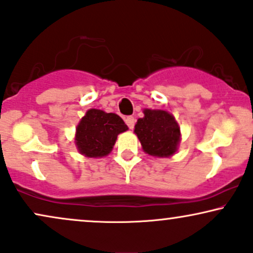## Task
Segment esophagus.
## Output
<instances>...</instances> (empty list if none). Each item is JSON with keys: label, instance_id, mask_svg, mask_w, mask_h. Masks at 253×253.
Returning <instances> with one entry per match:
<instances>
[{"label": "esophagus", "instance_id": "34e87169", "mask_svg": "<svg viewBox=\"0 0 253 253\" xmlns=\"http://www.w3.org/2000/svg\"><path fill=\"white\" fill-rule=\"evenodd\" d=\"M135 122H136V120L132 116H129V117L126 118V126H129V129H131V130L133 129V126H135Z\"/></svg>", "mask_w": 253, "mask_h": 253}]
</instances>
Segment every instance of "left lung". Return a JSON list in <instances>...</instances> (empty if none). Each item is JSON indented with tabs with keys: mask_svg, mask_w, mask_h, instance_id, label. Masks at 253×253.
<instances>
[{
	"mask_svg": "<svg viewBox=\"0 0 253 253\" xmlns=\"http://www.w3.org/2000/svg\"><path fill=\"white\" fill-rule=\"evenodd\" d=\"M135 132L145 154L155 157H170L178 149L180 127L172 115L165 110L144 109Z\"/></svg>",
	"mask_w": 253,
	"mask_h": 253,
	"instance_id": "1",
	"label": "left lung"
}]
</instances>
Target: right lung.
I'll return each mask as SVG.
<instances>
[{"instance_id": "obj_1", "label": "right lung", "mask_w": 253, "mask_h": 253, "mask_svg": "<svg viewBox=\"0 0 253 253\" xmlns=\"http://www.w3.org/2000/svg\"><path fill=\"white\" fill-rule=\"evenodd\" d=\"M126 130V124L118 115L90 109L76 127L75 144L85 157H104L110 154L117 136Z\"/></svg>"}]
</instances>
